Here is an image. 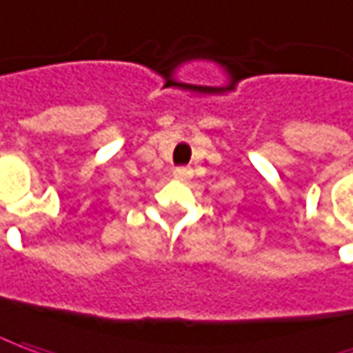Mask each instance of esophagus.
Returning <instances> with one entry per match:
<instances>
[{
    "instance_id": "34e87169",
    "label": "esophagus",
    "mask_w": 353,
    "mask_h": 353,
    "mask_svg": "<svg viewBox=\"0 0 353 353\" xmlns=\"http://www.w3.org/2000/svg\"><path fill=\"white\" fill-rule=\"evenodd\" d=\"M191 176H193L191 168H176L174 170V177H177V179H191Z\"/></svg>"
}]
</instances>
